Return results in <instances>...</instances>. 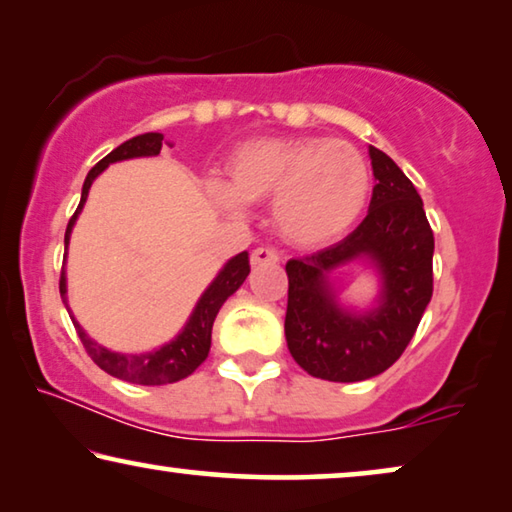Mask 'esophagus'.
Instances as JSON below:
<instances>
[{"label":"esophagus","instance_id":"34e87169","mask_svg":"<svg viewBox=\"0 0 512 512\" xmlns=\"http://www.w3.org/2000/svg\"><path fill=\"white\" fill-rule=\"evenodd\" d=\"M250 262L257 264H278L280 255L273 248H255L253 255H250Z\"/></svg>","mask_w":512,"mask_h":512}]
</instances>
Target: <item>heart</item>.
I'll use <instances>...</instances> for the list:
<instances>
[{
    "instance_id": "1",
    "label": "heart",
    "mask_w": 512,
    "mask_h": 512,
    "mask_svg": "<svg viewBox=\"0 0 512 512\" xmlns=\"http://www.w3.org/2000/svg\"><path fill=\"white\" fill-rule=\"evenodd\" d=\"M227 183L208 194L227 213L271 201L278 234L292 246L336 241L362 215L371 190L369 164L350 143L322 136H259L227 157Z\"/></svg>"
}]
</instances>
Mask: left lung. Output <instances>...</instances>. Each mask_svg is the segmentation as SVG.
<instances>
[{
  "label": "left lung",
  "mask_w": 512,
  "mask_h": 512,
  "mask_svg": "<svg viewBox=\"0 0 512 512\" xmlns=\"http://www.w3.org/2000/svg\"><path fill=\"white\" fill-rule=\"evenodd\" d=\"M369 213L355 232L318 253L285 264V338L301 369L331 383H357L390 369L420 325L434 292V232L415 185L383 150L369 148ZM366 258L381 276L379 306L348 312L330 292L328 273Z\"/></svg>",
  "instance_id": "obj_1"
}]
</instances>
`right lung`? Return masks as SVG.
<instances>
[{
  "label": "right lung",
  "instance_id": "obj_1",
  "mask_svg": "<svg viewBox=\"0 0 512 512\" xmlns=\"http://www.w3.org/2000/svg\"><path fill=\"white\" fill-rule=\"evenodd\" d=\"M162 143H164V134H160V132L139 134V136H134V139L120 143L118 148L111 150L104 160H99L95 167L90 169V174L83 183L81 204H78L76 213L71 215V220L67 225V234H64V250H67V246H69L71 229H74L78 213H81L85 199H88L92 181H95V178L113 162L132 160V157L160 155ZM248 273H250L248 253H239L236 257L229 259V262L222 266V271L218 273V276H215L213 283L206 287V292L201 294V299L197 301V306H194L190 320L185 322L181 334H178L174 341L164 343L162 348H157L153 352H143V355H122V352H111V350H106L104 345L92 341V338L85 334L83 327L74 320V315H71L69 306H67V276H64V269L60 276V294H62L64 306H67V311H69V318H71V322H74L76 334H78V338H81L85 352H88V355L92 357V362H95L99 369L111 373L113 378L127 380V383H134V385H167V383H176V380H183L190 376V373L208 357V350H211V331H213L215 315H218L222 304H225V301L243 285V280L248 278Z\"/></svg>",
  "mask_w": 512,
  "mask_h": 512
}]
</instances>
